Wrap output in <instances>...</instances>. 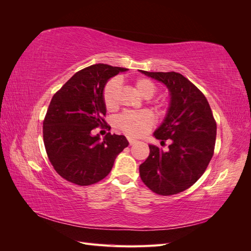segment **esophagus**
<instances>
[{
  "label": "esophagus",
  "instance_id": "34e87169",
  "mask_svg": "<svg viewBox=\"0 0 251 251\" xmlns=\"http://www.w3.org/2000/svg\"><path fill=\"white\" fill-rule=\"evenodd\" d=\"M127 141H128V143H130V146H133V144H135V143H137V142H138L137 140L134 139V138H132V137H127Z\"/></svg>",
  "mask_w": 251,
  "mask_h": 251
}]
</instances>
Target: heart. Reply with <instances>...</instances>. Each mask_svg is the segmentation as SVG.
Here are the masks:
<instances>
[{"mask_svg": "<svg viewBox=\"0 0 251 251\" xmlns=\"http://www.w3.org/2000/svg\"><path fill=\"white\" fill-rule=\"evenodd\" d=\"M135 90L143 97L150 100L157 93L156 83L147 77H138L133 80ZM120 87L117 78L110 79L102 90V100L104 107L108 111H114L118 108L119 104ZM156 108L162 110L163 104L157 103ZM117 126L121 131L131 136H141L149 132L154 125V118L151 114L147 111L140 112H125L118 116L116 120Z\"/></svg>", "mask_w": 251, "mask_h": 251, "instance_id": "b5f03b06", "label": "heart"}]
</instances>
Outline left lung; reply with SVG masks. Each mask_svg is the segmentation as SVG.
<instances>
[{
    "instance_id": "obj_1",
    "label": "left lung",
    "mask_w": 251,
    "mask_h": 251,
    "mask_svg": "<svg viewBox=\"0 0 251 251\" xmlns=\"http://www.w3.org/2000/svg\"><path fill=\"white\" fill-rule=\"evenodd\" d=\"M163 82L171 103L154 136L168 151L150 144V155L139 166L140 178L151 192L176 195L195 184L214 155L217 124L206 97L194 83L177 72L140 71Z\"/></svg>"
}]
</instances>
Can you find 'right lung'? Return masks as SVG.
I'll return each instance as SVG.
<instances>
[{"instance_id":"obj_1","label":"right lung","mask_w":251,"mask_h":251,"mask_svg":"<svg viewBox=\"0 0 251 251\" xmlns=\"http://www.w3.org/2000/svg\"><path fill=\"white\" fill-rule=\"evenodd\" d=\"M126 70L92 65L75 73L52 97L43 123L44 144L53 168L71 183L87 186L102 180L128 146L124 135L108 133L102 141L92 135L98 126L109 127L104 120V85Z\"/></svg>"}]
</instances>
